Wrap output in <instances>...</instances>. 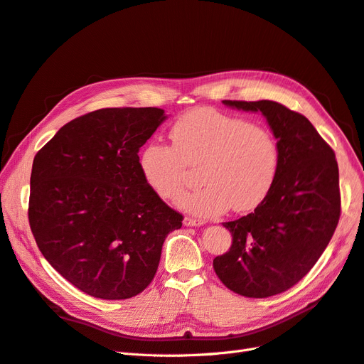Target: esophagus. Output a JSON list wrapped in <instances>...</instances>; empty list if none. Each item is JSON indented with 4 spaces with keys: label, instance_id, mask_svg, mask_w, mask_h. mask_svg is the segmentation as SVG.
<instances>
[{
    "label": "esophagus",
    "instance_id": "obj_1",
    "mask_svg": "<svg viewBox=\"0 0 364 364\" xmlns=\"http://www.w3.org/2000/svg\"><path fill=\"white\" fill-rule=\"evenodd\" d=\"M183 225L185 226H202L203 222H202V220H196L193 217H185L183 218Z\"/></svg>",
    "mask_w": 364,
    "mask_h": 364
}]
</instances>
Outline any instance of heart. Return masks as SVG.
Segmentation results:
<instances>
[{
  "instance_id": "1",
  "label": "heart",
  "mask_w": 364,
  "mask_h": 364,
  "mask_svg": "<svg viewBox=\"0 0 364 364\" xmlns=\"http://www.w3.org/2000/svg\"><path fill=\"white\" fill-rule=\"evenodd\" d=\"M171 146L151 141L138 156L149 188L173 202L182 194L188 168L199 167L202 188L185 194L179 206L199 217L255 209L269 196L279 170L273 132L246 118L197 107L173 123Z\"/></svg>"
}]
</instances>
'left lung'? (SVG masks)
<instances>
[{"instance_id": "1", "label": "left lung", "mask_w": 364, "mask_h": 364, "mask_svg": "<svg viewBox=\"0 0 364 364\" xmlns=\"http://www.w3.org/2000/svg\"><path fill=\"white\" fill-rule=\"evenodd\" d=\"M261 112L279 144V170L255 211L223 226L232 245L214 258L218 279L246 297L287 291L313 269L340 218L334 150L302 114L272 100H223Z\"/></svg>"}]
</instances>
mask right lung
<instances>
[{
    "instance_id": "add662e5",
    "label": "right lung",
    "mask_w": 364,
    "mask_h": 364,
    "mask_svg": "<svg viewBox=\"0 0 364 364\" xmlns=\"http://www.w3.org/2000/svg\"><path fill=\"white\" fill-rule=\"evenodd\" d=\"M165 119L158 107H107L65 124L33 159L28 222L42 255L80 291H144L167 235L182 226L142 179L138 151Z\"/></svg>"
}]
</instances>
